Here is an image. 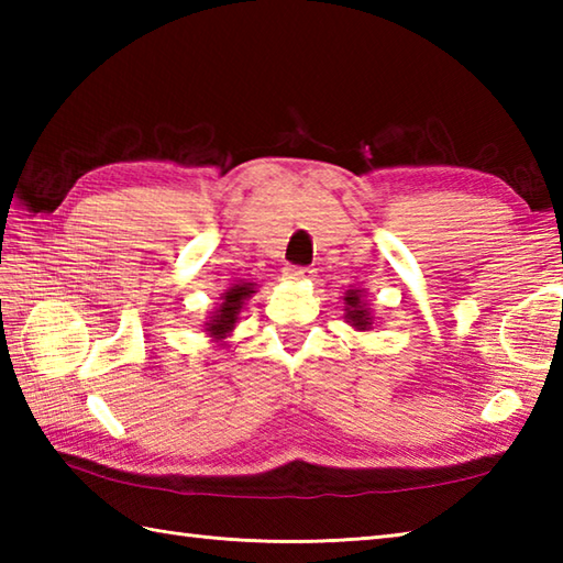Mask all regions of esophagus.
I'll return each mask as SVG.
<instances>
[{"label": "esophagus", "mask_w": 563, "mask_h": 563, "mask_svg": "<svg viewBox=\"0 0 563 563\" xmlns=\"http://www.w3.org/2000/svg\"><path fill=\"white\" fill-rule=\"evenodd\" d=\"M285 275H288V278H292V280H307L309 275H312V268H307V266H288V268H285Z\"/></svg>", "instance_id": "esophagus-1"}]
</instances>
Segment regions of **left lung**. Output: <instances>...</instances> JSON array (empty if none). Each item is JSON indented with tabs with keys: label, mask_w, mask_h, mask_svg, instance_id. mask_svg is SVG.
Returning <instances> with one entry per match:
<instances>
[{
	"label": "left lung",
	"mask_w": 563,
	"mask_h": 563,
	"mask_svg": "<svg viewBox=\"0 0 563 563\" xmlns=\"http://www.w3.org/2000/svg\"><path fill=\"white\" fill-rule=\"evenodd\" d=\"M345 319H351V324L355 329H369V324H373V317H369V312L365 309V305L361 302V290H351L349 295H345Z\"/></svg>",
	"instance_id": "obj_1"
}]
</instances>
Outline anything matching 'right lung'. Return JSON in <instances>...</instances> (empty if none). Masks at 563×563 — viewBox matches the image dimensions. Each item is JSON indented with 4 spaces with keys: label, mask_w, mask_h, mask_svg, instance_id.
I'll list each match as a JSON object with an SVG mask.
<instances>
[{
    "label": "right lung",
    "mask_w": 563,
    "mask_h": 563,
    "mask_svg": "<svg viewBox=\"0 0 563 563\" xmlns=\"http://www.w3.org/2000/svg\"><path fill=\"white\" fill-rule=\"evenodd\" d=\"M251 292H254V283L234 285V288H230V290L224 292V302H222V307L218 309V314H214V317L210 319V324H208V331L212 333V336L222 339L224 333L234 327L239 309H242L244 300H246V297H249Z\"/></svg>",
    "instance_id": "add662e5"
}]
</instances>
